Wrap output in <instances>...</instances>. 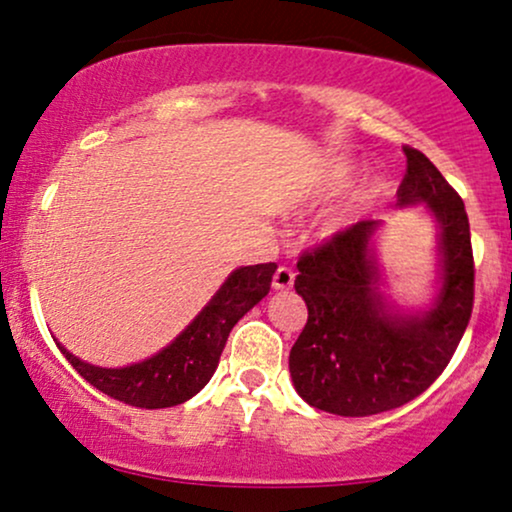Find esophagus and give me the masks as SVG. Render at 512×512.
Wrapping results in <instances>:
<instances>
[{
  "instance_id": "34e87169",
  "label": "esophagus",
  "mask_w": 512,
  "mask_h": 512,
  "mask_svg": "<svg viewBox=\"0 0 512 512\" xmlns=\"http://www.w3.org/2000/svg\"><path fill=\"white\" fill-rule=\"evenodd\" d=\"M272 286L276 291H286V289H291L293 286V272L289 267H279L274 272V279H272Z\"/></svg>"
}]
</instances>
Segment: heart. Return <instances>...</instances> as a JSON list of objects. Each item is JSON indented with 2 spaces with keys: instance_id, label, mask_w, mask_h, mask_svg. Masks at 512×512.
I'll use <instances>...</instances> for the list:
<instances>
[{
  "instance_id": "obj_1",
  "label": "heart",
  "mask_w": 512,
  "mask_h": 512,
  "mask_svg": "<svg viewBox=\"0 0 512 512\" xmlns=\"http://www.w3.org/2000/svg\"><path fill=\"white\" fill-rule=\"evenodd\" d=\"M351 178H354V170H351L349 166H334V168L327 170V173L322 175V178L317 180L315 185H310L308 190H303L298 202H301V204L325 202V199L339 195V192H342L344 187L349 185ZM378 190H380V185L370 187V192H378Z\"/></svg>"
}]
</instances>
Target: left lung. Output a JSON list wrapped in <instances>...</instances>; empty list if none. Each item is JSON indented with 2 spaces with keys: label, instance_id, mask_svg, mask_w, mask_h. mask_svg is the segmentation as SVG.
Here are the masks:
<instances>
[{
  "label": "left lung",
  "instance_id": "left-lung-1",
  "mask_svg": "<svg viewBox=\"0 0 512 512\" xmlns=\"http://www.w3.org/2000/svg\"><path fill=\"white\" fill-rule=\"evenodd\" d=\"M399 207H426L438 226L436 296L402 310L383 291L375 250L380 221H358L298 260L296 291L308 322L289 370L310 407L370 416L402 407L433 385L460 344L474 303V257L464 202L421 151L404 146Z\"/></svg>",
  "mask_w": 512,
  "mask_h": 512
}]
</instances>
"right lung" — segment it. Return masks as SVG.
<instances>
[{
	"instance_id": "1",
	"label": "right lung",
	"mask_w": 512,
	"mask_h": 512,
	"mask_svg": "<svg viewBox=\"0 0 512 512\" xmlns=\"http://www.w3.org/2000/svg\"><path fill=\"white\" fill-rule=\"evenodd\" d=\"M276 264H250L228 274L221 289L178 337L154 356L122 368H101L60 351L76 373L108 397L139 409H166L195 397L214 375L233 325L269 293Z\"/></svg>"
}]
</instances>
